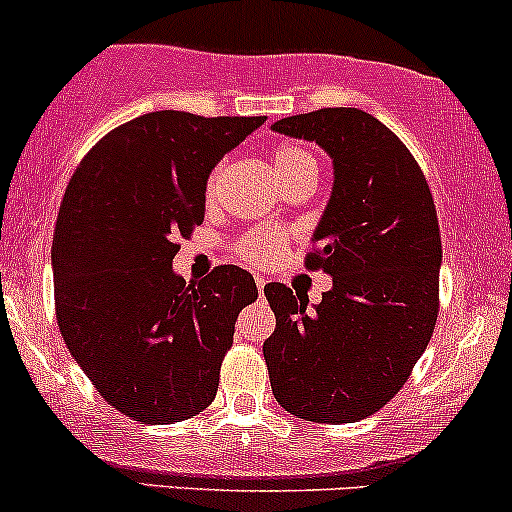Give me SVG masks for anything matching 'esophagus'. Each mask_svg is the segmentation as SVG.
<instances>
[{
  "mask_svg": "<svg viewBox=\"0 0 512 512\" xmlns=\"http://www.w3.org/2000/svg\"><path fill=\"white\" fill-rule=\"evenodd\" d=\"M255 284H257V291H260V296L265 294V284H267V277H260V274H257V277H255Z\"/></svg>",
  "mask_w": 512,
  "mask_h": 512,
  "instance_id": "1",
  "label": "esophagus"
}]
</instances>
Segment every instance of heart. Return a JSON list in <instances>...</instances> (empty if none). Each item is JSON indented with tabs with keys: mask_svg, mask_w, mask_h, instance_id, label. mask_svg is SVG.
Masks as SVG:
<instances>
[{
	"mask_svg": "<svg viewBox=\"0 0 512 512\" xmlns=\"http://www.w3.org/2000/svg\"><path fill=\"white\" fill-rule=\"evenodd\" d=\"M272 162H274V172L277 177L282 179L284 187L291 182H299V179H316L318 174V162L316 157L308 148H303L299 143H282L274 148L272 153ZM223 162H218L216 167L209 172L204 184V194L206 199H213L218 192V177H221ZM286 245V233L282 228H252L247 230L238 238L235 243V252L247 262H255V265H269V262L277 260L282 255Z\"/></svg>",
	"mask_w": 512,
	"mask_h": 512,
	"instance_id": "obj_1",
	"label": "heart"
}]
</instances>
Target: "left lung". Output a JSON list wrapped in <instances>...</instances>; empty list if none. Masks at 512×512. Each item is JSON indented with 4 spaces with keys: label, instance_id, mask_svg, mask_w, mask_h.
<instances>
[{
    "label": "left lung",
    "instance_id": "obj_1",
    "mask_svg": "<svg viewBox=\"0 0 512 512\" xmlns=\"http://www.w3.org/2000/svg\"><path fill=\"white\" fill-rule=\"evenodd\" d=\"M333 157L335 184L306 269L333 277L316 308L265 286L277 316L265 340L279 406L313 423H355L401 391L440 311L442 238L428 179L411 150L359 109H318L274 123Z\"/></svg>",
    "mask_w": 512,
    "mask_h": 512
}]
</instances>
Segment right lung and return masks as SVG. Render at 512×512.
<instances>
[{"label": "right lung", "instance_id": "add662e5", "mask_svg": "<svg viewBox=\"0 0 512 512\" xmlns=\"http://www.w3.org/2000/svg\"><path fill=\"white\" fill-rule=\"evenodd\" d=\"M265 116L153 111L82 157L53 235L55 318L67 350L116 411L148 425L199 415L218 391L250 272L199 284L172 272L179 238L204 223V184Z\"/></svg>", "mask_w": 512, "mask_h": 512}]
</instances>
